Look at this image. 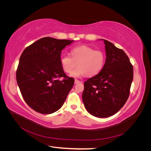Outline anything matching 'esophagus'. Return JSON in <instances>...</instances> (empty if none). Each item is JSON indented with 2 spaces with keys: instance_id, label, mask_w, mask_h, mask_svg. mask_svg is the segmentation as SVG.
Wrapping results in <instances>:
<instances>
[{
  "instance_id": "esophagus-1",
  "label": "esophagus",
  "mask_w": 151,
  "mask_h": 151,
  "mask_svg": "<svg viewBox=\"0 0 151 151\" xmlns=\"http://www.w3.org/2000/svg\"><path fill=\"white\" fill-rule=\"evenodd\" d=\"M80 83V81L77 80V79H75V81H74V83L75 84H77V83Z\"/></svg>"
}]
</instances>
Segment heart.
<instances>
[{
	"label": "heart",
	"mask_w": 151,
	"mask_h": 151,
	"mask_svg": "<svg viewBox=\"0 0 151 151\" xmlns=\"http://www.w3.org/2000/svg\"><path fill=\"white\" fill-rule=\"evenodd\" d=\"M60 64L66 73L70 74L77 65L79 67L71 74L74 77L83 76L93 77L102 70L105 62L106 55L101 50H95L87 46H80L73 48L70 55H62Z\"/></svg>",
	"instance_id": "heart-1"
}]
</instances>
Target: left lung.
I'll list each match as a JSON object with an SVG mask.
<instances>
[{
	"instance_id": "obj_1",
	"label": "left lung",
	"mask_w": 151,
	"mask_h": 151,
	"mask_svg": "<svg viewBox=\"0 0 151 151\" xmlns=\"http://www.w3.org/2000/svg\"><path fill=\"white\" fill-rule=\"evenodd\" d=\"M106 58L98 74L84 82L83 101L96 117L106 118L117 113L129 98L134 69L127 54L104 40Z\"/></svg>"
}]
</instances>
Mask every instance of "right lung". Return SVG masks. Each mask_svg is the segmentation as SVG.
<instances>
[{
  "mask_svg": "<svg viewBox=\"0 0 151 151\" xmlns=\"http://www.w3.org/2000/svg\"><path fill=\"white\" fill-rule=\"evenodd\" d=\"M73 42L44 37L22 52L16 71L17 83L25 102L36 112L57 111L72 88L74 79L65 74L60 58L62 50Z\"/></svg>",
  "mask_w": 151,
  "mask_h": 151,
  "instance_id": "1",
  "label": "right lung"
}]
</instances>
